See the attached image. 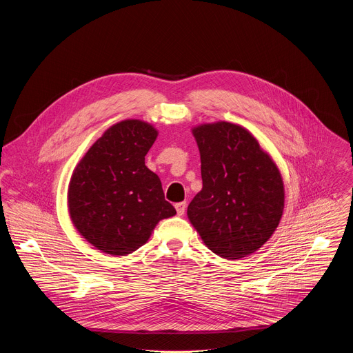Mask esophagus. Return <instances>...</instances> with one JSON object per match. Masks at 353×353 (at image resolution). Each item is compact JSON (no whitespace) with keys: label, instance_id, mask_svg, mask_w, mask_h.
Segmentation results:
<instances>
[{"label":"esophagus","instance_id":"1","mask_svg":"<svg viewBox=\"0 0 353 353\" xmlns=\"http://www.w3.org/2000/svg\"><path fill=\"white\" fill-rule=\"evenodd\" d=\"M185 207H187V204L184 203V201H183V203H177V204L174 205V208H176V211H177V215H179V216H183V215H184V212H185Z\"/></svg>","mask_w":353,"mask_h":353}]
</instances>
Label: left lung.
<instances>
[{
  "label": "left lung",
  "mask_w": 353,
  "mask_h": 353,
  "mask_svg": "<svg viewBox=\"0 0 353 353\" xmlns=\"http://www.w3.org/2000/svg\"><path fill=\"white\" fill-rule=\"evenodd\" d=\"M201 155L203 190L187 216L216 256L237 260L253 254L276 230L285 207L281 172L259 141L229 121L191 128Z\"/></svg>",
  "instance_id": "left-lung-1"
}]
</instances>
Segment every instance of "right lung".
I'll return each mask as SVG.
<instances>
[{"label":"right lung","mask_w":353,"mask_h":353,"mask_svg":"<svg viewBox=\"0 0 353 353\" xmlns=\"http://www.w3.org/2000/svg\"><path fill=\"white\" fill-rule=\"evenodd\" d=\"M158 130L127 119L109 127L75 166L68 184V212L78 233L106 254L128 256L157 225L174 216L161 179L145 166Z\"/></svg>","instance_id":"1"}]
</instances>
